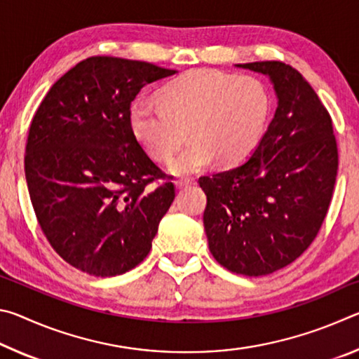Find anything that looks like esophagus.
<instances>
[{
    "mask_svg": "<svg viewBox=\"0 0 359 359\" xmlns=\"http://www.w3.org/2000/svg\"><path fill=\"white\" fill-rule=\"evenodd\" d=\"M174 184H175V187H177V188H187V187H190L193 184V180L191 179H187V177H182V179L175 180Z\"/></svg>",
    "mask_w": 359,
    "mask_h": 359,
    "instance_id": "34e87169",
    "label": "esophagus"
}]
</instances>
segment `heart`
I'll use <instances>...</instances> for the list:
<instances>
[{
	"label": "heart",
	"instance_id": "b5f03b06",
	"mask_svg": "<svg viewBox=\"0 0 359 359\" xmlns=\"http://www.w3.org/2000/svg\"><path fill=\"white\" fill-rule=\"evenodd\" d=\"M272 100L255 76L194 69L141 96L130 111L131 131L150 156L166 161L188 135L193 141L169 161L174 174H191L218 160L239 165L257 149L271 117Z\"/></svg>",
	"mask_w": 359,
	"mask_h": 359
}]
</instances>
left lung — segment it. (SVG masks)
<instances>
[{
  "instance_id": "8db88e82",
  "label": "left lung",
  "mask_w": 359,
  "mask_h": 359,
  "mask_svg": "<svg viewBox=\"0 0 359 359\" xmlns=\"http://www.w3.org/2000/svg\"><path fill=\"white\" fill-rule=\"evenodd\" d=\"M269 76L274 118L236 168L199 177L209 250L228 271L259 277L293 263L323 224L339 154L332 120L299 71L282 62L238 65Z\"/></svg>"
}]
</instances>
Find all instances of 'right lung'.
I'll use <instances>...</instances> for the list:
<instances>
[{"label": "right lung", "mask_w": 359, "mask_h": 359, "mask_svg": "<svg viewBox=\"0 0 359 359\" xmlns=\"http://www.w3.org/2000/svg\"><path fill=\"white\" fill-rule=\"evenodd\" d=\"M175 74L147 62L90 57L52 85L27 139L25 177L42 233L60 257L95 277L147 257L175 196L131 131L141 88ZM163 180L155 189L149 187Z\"/></svg>", "instance_id": "obj_1"}]
</instances>
